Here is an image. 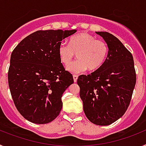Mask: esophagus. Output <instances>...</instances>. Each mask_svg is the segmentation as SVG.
<instances>
[{"label":"esophagus","instance_id":"1","mask_svg":"<svg viewBox=\"0 0 146 146\" xmlns=\"http://www.w3.org/2000/svg\"><path fill=\"white\" fill-rule=\"evenodd\" d=\"M77 78H78V75H77V74H74V75H73V79H74V82H77Z\"/></svg>","mask_w":146,"mask_h":146}]
</instances>
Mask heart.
<instances>
[{"instance_id":"1","label":"heart","mask_w":146,"mask_h":146,"mask_svg":"<svg viewBox=\"0 0 146 146\" xmlns=\"http://www.w3.org/2000/svg\"><path fill=\"white\" fill-rule=\"evenodd\" d=\"M107 44L102 40L96 39L87 33H80L69 39V45L62 43L58 49L59 60L67 66L77 54V60L72 63L68 70L79 74L86 69L89 72L97 71L102 66L108 55Z\"/></svg>"}]
</instances>
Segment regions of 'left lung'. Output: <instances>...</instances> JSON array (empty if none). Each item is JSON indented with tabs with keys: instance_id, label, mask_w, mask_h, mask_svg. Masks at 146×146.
<instances>
[{
	"instance_id": "obj_1",
	"label": "left lung",
	"mask_w": 146,
	"mask_h": 146,
	"mask_svg": "<svg viewBox=\"0 0 146 146\" xmlns=\"http://www.w3.org/2000/svg\"><path fill=\"white\" fill-rule=\"evenodd\" d=\"M108 44L109 52L102 66L79 76L80 96L91 123L107 126L123 116L136 84L133 56L118 38L108 32H96Z\"/></svg>"
}]
</instances>
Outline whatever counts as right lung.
<instances>
[{
	"label": "right lung",
	"mask_w": 146,
	"mask_h": 146,
	"mask_svg": "<svg viewBox=\"0 0 146 146\" xmlns=\"http://www.w3.org/2000/svg\"><path fill=\"white\" fill-rule=\"evenodd\" d=\"M76 31H37L11 52L8 72L11 97L18 111L32 123H50L61 110L62 95L74 80L60 63L58 49Z\"/></svg>",
	"instance_id": "1"
}]
</instances>
